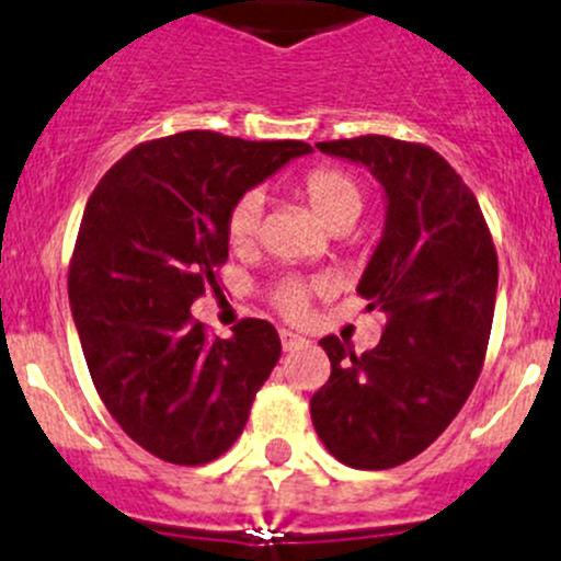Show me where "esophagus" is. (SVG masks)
Returning <instances> with one entry per match:
<instances>
[{
	"instance_id": "34e87169",
	"label": "esophagus",
	"mask_w": 561,
	"mask_h": 561,
	"mask_svg": "<svg viewBox=\"0 0 561 561\" xmlns=\"http://www.w3.org/2000/svg\"><path fill=\"white\" fill-rule=\"evenodd\" d=\"M279 339H282V347H285V350H293V347H301V344H307V342H309V339L298 336V333L287 331V328H282V331H279Z\"/></svg>"
}]
</instances>
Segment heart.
<instances>
[{
    "instance_id": "heart-1",
    "label": "heart",
    "mask_w": 561,
    "mask_h": 561,
    "mask_svg": "<svg viewBox=\"0 0 561 561\" xmlns=\"http://www.w3.org/2000/svg\"><path fill=\"white\" fill-rule=\"evenodd\" d=\"M301 192L312 211L328 228L347 230L364 211V186L353 173L342 168H317L301 179ZM260 214H263V195L260 192H244L233 203L228 214V239L233 247H249L257 236ZM317 282L304 276H282L271 285L268 301L290 320H301L307 314L309 301L317 293Z\"/></svg>"
}]
</instances>
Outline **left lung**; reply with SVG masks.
<instances>
[{
	"label": "left lung",
	"mask_w": 561,
	"mask_h": 561,
	"mask_svg": "<svg viewBox=\"0 0 561 561\" xmlns=\"http://www.w3.org/2000/svg\"><path fill=\"white\" fill-rule=\"evenodd\" d=\"M388 195L382 241L358 296L386 312L375 350L320 339L331 377L309 401L317 437L353 469H390L428 448L458 415L485 360L496 249L478 197L443 154L388 135L325 140Z\"/></svg>",
	"instance_id": "left-lung-1"
}]
</instances>
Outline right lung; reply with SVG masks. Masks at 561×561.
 Instances as JSON below:
<instances>
[{
  "mask_svg": "<svg viewBox=\"0 0 561 561\" xmlns=\"http://www.w3.org/2000/svg\"><path fill=\"white\" fill-rule=\"evenodd\" d=\"M309 151L186 129L135 146L89 197L67 274L78 336L105 410L162 461L197 467L230 450L279 360L268 320L219 339L190 307L219 290L233 203Z\"/></svg>",
  "mask_w": 561,
  "mask_h": 561,
  "instance_id": "right-lung-1",
  "label": "right lung"
}]
</instances>
